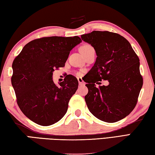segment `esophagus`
<instances>
[{
  "instance_id": "obj_1",
  "label": "esophagus",
  "mask_w": 155,
  "mask_h": 155,
  "mask_svg": "<svg viewBox=\"0 0 155 155\" xmlns=\"http://www.w3.org/2000/svg\"><path fill=\"white\" fill-rule=\"evenodd\" d=\"M77 79H78V83H79L80 85H84V84H85V83H84V81H83V80L82 79V78L78 77V78H77Z\"/></svg>"
}]
</instances>
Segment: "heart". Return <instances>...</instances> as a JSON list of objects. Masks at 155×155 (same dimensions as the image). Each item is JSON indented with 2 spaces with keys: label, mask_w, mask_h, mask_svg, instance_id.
<instances>
[{
  "label": "heart",
  "mask_w": 155,
  "mask_h": 155,
  "mask_svg": "<svg viewBox=\"0 0 155 155\" xmlns=\"http://www.w3.org/2000/svg\"><path fill=\"white\" fill-rule=\"evenodd\" d=\"M91 49H93V47L91 45L85 44V45H83V46L81 47L80 50H81V51L82 52L83 54H84V53H85L86 51H87Z\"/></svg>",
  "instance_id": "heart-1"
}]
</instances>
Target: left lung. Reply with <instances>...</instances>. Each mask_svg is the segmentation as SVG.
Listing matches in <instances>:
<instances>
[{
    "label": "left lung",
    "instance_id": "obj_1",
    "mask_svg": "<svg viewBox=\"0 0 155 155\" xmlns=\"http://www.w3.org/2000/svg\"><path fill=\"white\" fill-rule=\"evenodd\" d=\"M94 47L97 58L85 78L88 88L85 100L89 111L98 119L114 123L131 113L143 85L140 60L130 43L119 34L93 31L81 36ZM102 80L108 86L95 87Z\"/></svg>",
    "mask_w": 155,
    "mask_h": 155
}]
</instances>
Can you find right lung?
Wrapping results in <instances>:
<instances>
[{"label": "right lung", "mask_w": 155, "mask_h": 155, "mask_svg": "<svg viewBox=\"0 0 155 155\" xmlns=\"http://www.w3.org/2000/svg\"><path fill=\"white\" fill-rule=\"evenodd\" d=\"M81 39L49 36L35 39L24 47L12 64L11 84L21 112L42 126L57 123L66 113L77 91V78L68 74L57 86L53 72L65 66L70 51Z\"/></svg>", "instance_id": "obj_1"}]
</instances>
